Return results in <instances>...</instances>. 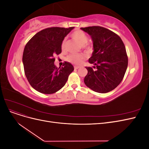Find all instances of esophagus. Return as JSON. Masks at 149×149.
<instances>
[{"label": "esophagus", "mask_w": 149, "mask_h": 149, "mask_svg": "<svg viewBox=\"0 0 149 149\" xmlns=\"http://www.w3.org/2000/svg\"><path fill=\"white\" fill-rule=\"evenodd\" d=\"M79 66H74V70H77V69H78L79 68Z\"/></svg>", "instance_id": "obj_1"}]
</instances>
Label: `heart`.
Here are the masks:
<instances>
[{"mask_svg":"<svg viewBox=\"0 0 149 149\" xmlns=\"http://www.w3.org/2000/svg\"><path fill=\"white\" fill-rule=\"evenodd\" d=\"M71 37L73 38L76 41H77L81 47L84 50H88L89 49V46L87 44L88 42V37L87 34L83 31L80 30H76L74 31L71 34ZM66 47V39L63 40L61 45V48L62 50L65 49ZM84 58V56L83 54H70L66 57V61L71 63L74 65H79L83 62Z\"/></svg>","mask_w":149,"mask_h":149,"instance_id":"1","label":"heart"}]
</instances>
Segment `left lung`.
<instances>
[{"label": "left lung", "instance_id": "left-lung-1", "mask_svg": "<svg viewBox=\"0 0 149 149\" xmlns=\"http://www.w3.org/2000/svg\"><path fill=\"white\" fill-rule=\"evenodd\" d=\"M91 37L93 49L89 59L91 64L84 82L93 91L106 93L120 83L128 65V58L124 44L119 35L100 26L81 28Z\"/></svg>", "mask_w": 149, "mask_h": 149}]
</instances>
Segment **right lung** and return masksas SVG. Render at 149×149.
Here are the masks:
<instances>
[{
	"label": "right lung",
	"mask_w": 149,
	"mask_h": 149,
	"mask_svg": "<svg viewBox=\"0 0 149 149\" xmlns=\"http://www.w3.org/2000/svg\"><path fill=\"white\" fill-rule=\"evenodd\" d=\"M74 27H50L40 31L26 44L22 61L31 87L43 94H53L65 85L74 67L65 62L61 68L54 64V56L61 53V45Z\"/></svg>",
	"instance_id": "obj_1"
}]
</instances>
